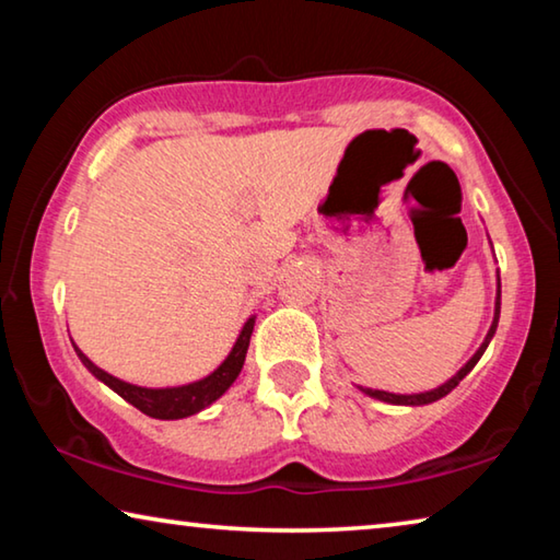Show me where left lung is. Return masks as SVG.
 I'll list each match as a JSON object with an SVG mask.
<instances>
[{"label":"left lung","mask_w":560,"mask_h":560,"mask_svg":"<svg viewBox=\"0 0 560 560\" xmlns=\"http://www.w3.org/2000/svg\"><path fill=\"white\" fill-rule=\"evenodd\" d=\"M499 316H501V277L495 273V306H493V322H491V328H488L486 339L483 343L478 346V351L474 353L471 359H468L464 366H460L454 376H451L446 384H441L436 388H431V392H423V394H388V392H378V388H363L359 386V392H363L371 398H378V401L384 404H394V406H425V404H433L439 401V398H443L446 394L454 392V388L464 381L468 374H471V369L478 363V359L483 357V351L488 349V343H491L495 328H499Z\"/></svg>","instance_id":"8db88e82"}]
</instances>
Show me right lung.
Returning a JSON list of instances; mask_svg holds the SVG:
<instances>
[{
	"label": "right lung",
	"mask_w": 560,
	"mask_h": 560,
	"mask_svg": "<svg viewBox=\"0 0 560 560\" xmlns=\"http://www.w3.org/2000/svg\"><path fill=\"white\" fill-rule=\"evenodd\" d=\"M254 322H256V316L246 318V324L242 326V331H238L232 351H229V357L221 361L209 376L191 381V384H184V386L147 388V386L129 384V381H121L117 376L106 374V371L96 366L92 359L84 357L82 349H79L77 343H72V346H74L79 361H82L89 369V374L96 376L102 384L109 386L114 394H119L124 401L139 408L141 413L152 416V419L176 421V419H186V416L203 411V408L211 406L217 398H221L229 392V386L234 384L236 376L242 374V369H244L248 339H252V331H254Z\"/></svg>",
	"instance_id": "1"
}]
</instances>
